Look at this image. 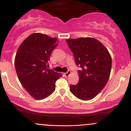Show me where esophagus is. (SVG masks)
Here are the masks:
<instances>
[{"label":"esophagus","instance_id":"esophagus-1","mask_svg":"<svg viewBox=\"0 0 131 131\" xmlns=\"http://www.w3.org/2000/svg\"><path fill=\"white\" fill-rule=\"evenodd\" d=\"M70 73H71V71H68L67 72V73H64V76H66V77H68V76L70 74Z\"/></svg>","mask_w":131,"mask_h":131}]
</instances>
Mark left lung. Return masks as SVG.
<instances>
[{
  "mask_svg": "<svg viewBox=\"0 0 131 131\" xmlns=\"http://www.w3.org/2000/svg\"><path fill=\"white\" fill-rule=\"evenodd\" d=\"M67 42L73 52L79 80L70 85V91L82 100L94 99L105 88L112 69L111 55L101 42L92 37L69 39Z\"/></svg>",
  "mask_w": 131,
  "mask_h": 131,
  "instance_id": "8db88e82",
  "label": "left lung"
}]
</instances>
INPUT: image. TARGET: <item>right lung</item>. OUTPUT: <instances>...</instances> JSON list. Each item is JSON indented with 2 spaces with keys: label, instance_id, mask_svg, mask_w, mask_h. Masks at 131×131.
I'll return each mask as SVG.
<instances>
[{
  "label": "right lung",
  "instance_id": "obj_1",
  "mask_svg": "<svg viewBox=\"0 0 131 131\" xmlns=\"http://www.w3.org/2000/svg\"><path fill=\"white\" fill-rule=\"evenodd\" d=\"M58 43L57 38L34 33L23 42L16 52L15 67L19 82L36 100L50 95L57 80L62 76L47 68L51 53Z\"/></svg>",
  "mask_w": 131,
  "mask_h": 131
}]
</instances>
